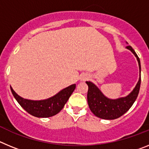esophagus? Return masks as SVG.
<instances>
[{"label":"esophagus","instance_id":"34e87169","mask_svg":"<svg viewBox=\"0 0 149 149\" xmlns=\"http://www.w3.org/2000/svg\"><path fill=\"white\" fill-rule=\"evenodd\" d=\"M86 78H84V80H86Z\"/></svg>","mask_w":149,"mask_h":149}]
</instances>
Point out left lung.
<instances>
[{"label":"left lung","instance_id":"obj_1","mask_svg":"<svg viewBox=\"0 0 149 149\" xmlns=\"http://www.w3.org/2000/svg\"><path fill=\"white\" fill-rule=\"evenodd\" d=\"M127 48L131 50L136 56L139 63V70H141L140 61L136 52L134 51L131 46H127ZM86 83L89 87L87 93L88 104L93 113L101 119H115L125 113L134 104V101H136L140 88L141 76L139 77L136 87L134 88L131 94H129L125 98L116 100H111L106 98L98 89V87L92 82L86 81Z\"/></svg>","mask_w":149,"mask_h":149}]
</instances>
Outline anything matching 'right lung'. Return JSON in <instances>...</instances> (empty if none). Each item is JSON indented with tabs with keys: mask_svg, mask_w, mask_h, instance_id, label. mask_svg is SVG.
Masks as SVG:
<instances>
[{
	"mask_svg": "<svg viewBox=\"0 0 149 149\" xmlns=\"http://www.w3.org/2000/svg\"><path fill=\"white\" fill-rule=\"evenodd\" d=\"M76 87L75 84H72L65 89L60 91L56 95L48 99L42 101H31L24 99L15 93L10 86L12 93L18 104L30 115L39 118H47L56 115L63 108L69 97Z\"/></svg>",
	"mask_w": 149,
	"mask_h": 149,
	"instance_id": "obj_1",
	"label": "right lung"
}]
</instances>
